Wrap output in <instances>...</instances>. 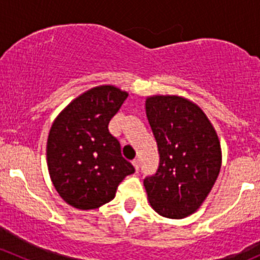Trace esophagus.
I'll list each match as a JSON object with an SVG mask.
<instances>
[{
  "mask_svg": "<svg viewBox=\"0 0 260 260\" xmlns=\"http://www.w3.org/2000/svg\"><path fill=\"white\" fill-rule=\"evenodd\" d=\"M132 164H133V166H135L136 171H138V170H140V161H138V159H133Z\"/></svg>",
  "mask_w": 260,
  "mask_h": 260,
  "instance_id": "34e87169",
  "label": "esophagus"
}]
</instances>
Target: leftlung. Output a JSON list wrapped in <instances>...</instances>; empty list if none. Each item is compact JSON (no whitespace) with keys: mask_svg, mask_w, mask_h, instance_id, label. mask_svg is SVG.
Wrapping results in <instances>:
<instances>
[{"mask_svg":"<svg viewBox=\"0 0 260 260\" xmlns=\"http://www.w3.org/2000/svg\"><path fill=\"white\" fill-rule=\"evenodd\" d=\"M159 154L156 174L143 180L159 215L182 219L198 210L221 167V148L211 123L196 104L176 95L146 101Z\"/></svg>","mask_w":260,"mask_h":260,"instance_id":"8db88e82","label":"left lung"}]
</instances>
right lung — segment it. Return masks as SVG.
<instances>
[{
  "label": "right lung",
  "instance_id": "add662e5",
  "mask_svg": "<svg viewBox=\"0 0 260 260\" xmlns=\"http://www.w3.org/2000/svg\"><path fill=\"white\" fill-rule=\"evenodd\" d=\"M128 94L112 85L81 94L52 123L48 167L62 200L81 210L113 200L118 185L135 167L122 156L108 124Z\"/></svg>",
  "mask_w": 260,
  "mask_h": 260
}]
</instances>
